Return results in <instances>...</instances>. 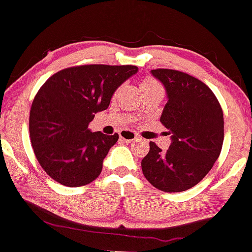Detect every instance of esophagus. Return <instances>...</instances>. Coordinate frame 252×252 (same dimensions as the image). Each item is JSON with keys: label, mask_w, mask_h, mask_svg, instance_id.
Here are the masks:
<instances>
[{"label": "esophagus", "mask_w": 252, "mask_h": 252, "mask_svg": "<svg viewBox=\"0 0 252 252\" xmlns=\"http://www.w3.org/2000/svg\"><path fill=\"white\" fill-rule=\"evenodd\" d=\"M119 136H121L122 140H124L126 142L135 141V140H138V139H139V136L131 130H122L121 133H119Z\"/></svg>", "instance_id": "1"}]
</instances>
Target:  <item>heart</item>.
<instances>
[{
  "mask_svg": "<svg viewBox=\"0 0 252 252\" xmlns=\"http://www.w3.org/2000/svg\"><path fill=\"white\" fill-rule=\"evenodd\" d=\"M154 86H159V84L155 80L154 78H145L142 79L141 84H140V88L141 90L142 89H146V88H154Z\"/></svg>",
  "mask_w": 252,
  "mask_h": 252,
  "instance_id": "1",
  "label": "heart"
}]
</instances>
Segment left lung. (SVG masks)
Here are the masks:
<instances>
[{"instance_id": "1", "label": "left lung", "mask_w": 252, "mask_h": 252, "mask_svg": "<svg viewBox=\"0 0 252 252\" xmlns=\"http://www.w3.org/2000/svg\"><path fill=\"white\" fill-rule=\"evenodd\" d=\"M151 73L168 95L159 121L172 134V144L162 151L150 141L142 173L162 191H185L201 182L220 157L224 139L222 107L212 90L192 75L166 68Z\"/></svg>"}]
</instances>
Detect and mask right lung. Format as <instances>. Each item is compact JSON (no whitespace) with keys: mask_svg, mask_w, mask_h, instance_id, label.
Wrapping results in <instances>:
<instances>
[{"mask_svg":"<svg viewBox=\"0 0 252 252\" xmlns=\"http://www.w3.org/2000/svg\"><path fill=\"white\" fill-rule=\"evenodd\" d=\"M136 72V65H75L51 75L39 89L30 108V140L40 166L53 180L75 188L100 175L118 134L93 133L88 126Z\"/></svg>","mask_w":252,"mask_h":252,"instance_id":"right-lung-1","label":"right lung"}]
</instances>
